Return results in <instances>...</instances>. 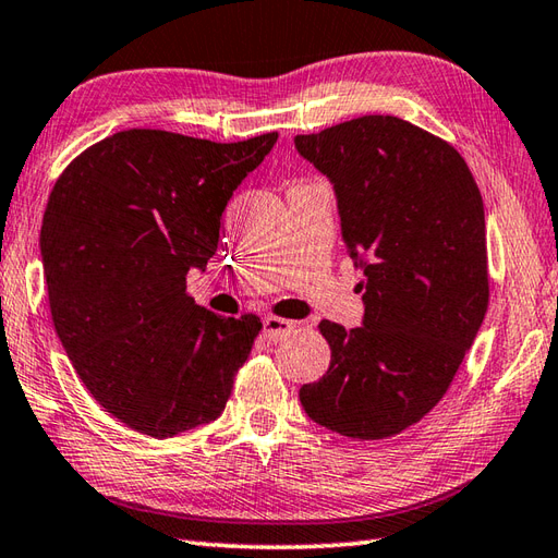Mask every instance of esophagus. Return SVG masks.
Here are the masks:
<instances>
[{
    "instance_id": "34e87169",
    "label": "esophagus",
    "mask_w": 558,
    "mask_h": 558,
    "mask_svg": "<svg viewBox=\"0 0 558 558\" xmlns=\"http://www.w3.org/2000/svg\"><path fill=\"white\" fill-rule=\"evenodd\" d=\"M292 328H294V322H288V318H280V316L264 318V336L268 340H280L282 336H288Z\"/></svg>"
}]
</instances>
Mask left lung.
Returning <instances> with one entry per match:
<instances>
[{
	"mask_svg": "<svg viewBox=\"0 0 558 558\" xmlns=\"http://www.w3.org/2000/svg\"><path fill=\"white\" fill-rule=\"evenodd\" d=\"M333 184L342 242L364 270L362 326L322 322L324 378L300 388L310 420L386 438L444 398L489 304L484 206L446 141L390 114L294 136Z\"/></svg>",
	"mask_w": 558,
	"mask_h": 558,
	"instance_id": "left-lung-1",
	"label": "left lung"
}]
</instances>
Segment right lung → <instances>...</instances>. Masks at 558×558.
Listing matches in <instances>:
<instances>
[{"label": "right lung", "instance_id": "obj_1", "mask_svg": "<svg viewBox=\"0 0 558 558\" xmlns=\"http://www.w3.org/2000/svg\"><path fill=\"white\" fill-rule=\"evenodd\" d=\"M276 141L126 129L52 189L40 256L54 330L90 396L134 432L168 438L225 410L260 322L198 306L186 272L206 270L225 206Z\"/></svg>", "mask_w": 558, "mask_h": 558}]
</instances>
